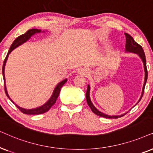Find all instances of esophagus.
Masks as SVG:
<instances>
[{
    "instance_id": "obj_1",
    "label": "esophagus",
    "mask_w": 153,
    "mask_h": 153,
    "mask_svg": "<svg viewBox=\"0 0 153 153\" xmlns=\"http://www.w3.org/2000/svg\"><path fill=\"white\" fill-rule=\"evenodd\" d=\"M78 73L80 75H85L87 73V70L84 68H80L78 69Z\"/></svg>"
}]
</instances>
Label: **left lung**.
Instances as JSON below:
<instances>
[{
  "instance_id": "8db88e82",
  "label": "left lung",
  "mask_w": 153,
  "mask_h": 153,
  "mask_svg": "<svg viewBox=\"0 0 153 153\" xmlns=\"http://www.w3.org/2000/svg\"><path fill=\"white\" fill-rule=\"evenodd\" d=\"M125 36H126V45H125V52H130V53H134V54H138V56L141 59L142 62L143 64V68H144V72H145V78H144V83L143 85V89H142V92H141V95H140V99H138V102L136 103V105H137L138 102L140 101L142 97H143V92H144V88H145V85L146 84V82H147V79H148V71H147V67H146V56H145V53H144V51L142 48V47L138 45L137 42H135V40H134V38L131 37L129 34L126 33H125ZM86 100L87 102V104L90 108L91 111L93 112L94 113H95L96 115L100 116V117H105V118H118V117H121L126 115L127 113H125L124 114H122V115H106V114L102 113L100 111H99L97 108H96L94 104L91 102V99H90V86L89 85H87V90L86 91ZM134 105V106H135Z\"/></svg>"
}]
</instances>
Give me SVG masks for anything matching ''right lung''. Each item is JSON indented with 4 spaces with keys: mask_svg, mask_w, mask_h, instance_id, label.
<instances>
[{
    "mask_svg": "<svg viewBox=\"0 0 153 153\" xmlns=\"http://www.w3.org/2000/svg\"><path fill=\"white\" fill-rule=\"evenodd\" d=\"M44 33L45 30L43 31H42L40 29H36V28H32V29H30L28 30L27 32L23 34V35H21L19 36V37H17L16 39L15 40V41L13 42V44H12L11 47L10 48V50L8 51L7 52V56H6V57L5 59V60H4V62H3V71H2V72H3V80H4V83H5V92L6 94V95H7V97H8V99H10V101H12L13 103H15L16 106L19 109V111L22 112V113H24V114H26V115H40V114H42V113H46L47 111H48L50 109V108L54 104V103H56V99H57V98L59 97V94L60 93V91H61V89H62V87H63V85H64L65 83L67 82V79H65V80H62V82H59L58 85H56L55 87V88H54V91H53V93L52 96H51V97L50 98V99L47 101L45 103H44L43 105H42L41 106H39L38 108H32V109H26V108H22L19 106V105L16 104V103L14 102V101L12 100L11 98L9 97V95H8V93H7V88H6V85H5V64H6V62H7V58H8V56H9V54L11 53L12 51L13 50H15V48H17V47H19L22 45L24 42H26V41H28V40L30 39V38H31L32 36H33L34 34L36 33Z\"/></svg>",
    "mask_w": 153,
    "mask_h": 153,
    "instance_id": "add662e5",
    "label": "right lung"
}]
</instances>
